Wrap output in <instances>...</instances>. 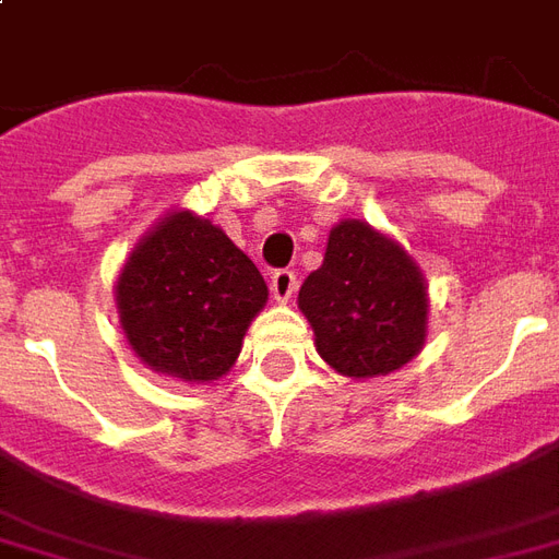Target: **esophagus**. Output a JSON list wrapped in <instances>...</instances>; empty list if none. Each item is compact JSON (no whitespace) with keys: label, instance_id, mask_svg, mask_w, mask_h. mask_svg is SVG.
Here are the masks:
<instances>
[{"label":"esophagus","instance_id":"esophagus-1","mask_svg":"<svg viewBox=\"0 0 559 559\" xmlns=\"http://www.w3.org/2000/svg\"><path fill=\"white\" fill-rule=\"evenodd\" d=\"M295 292H297L295 271H274V276H271V295H274V300L288 304V300L295 297Z\"/></svg>","mask_w":559,"mask_h":559}]
</instances>
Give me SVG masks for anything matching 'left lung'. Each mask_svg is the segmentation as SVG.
<instances>
[{
  "label": "left lung",
  "mask_w": 559,
  "mask_h": 559,
  "mask_svg": "<svg viewBox=\"0 0 559 559\" xmlns=\"http://www.w3.org/2000/svg\"><path fill=\"white\" fill-rule=\"evenodd\" d=\"M297 307L324 364L348 378L396 372L426 345L423 271L405 247L360 219L330 229L324 262L304 280Z\"/></svg>",
  "instance_id": "left-lung-1"
}]
</instances>
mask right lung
Returning a JSON list of instances; mask_svg holds the SVG:
<instances>
[{
    "instance_id": "obj_1",
    "label": "right lung",
    "mask_w": 559,
    "mask_h": 559,
    "mask_svg": "<svg viewBox=\"0 0 559 559\" xmlns=\"http://www.w3.org/2000/svg\"><path fill=\"white\" fill-rule=\"evenodd\" d=\"M116 304L142 364L187 384H211L238 360L267 285L219 226L173 211L133 247Z\"/></svg>"
}]
</instances>
